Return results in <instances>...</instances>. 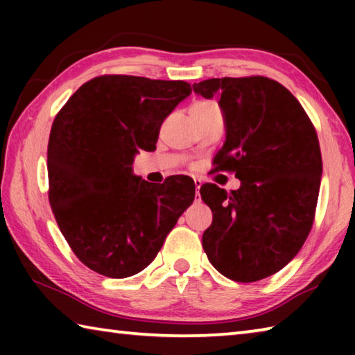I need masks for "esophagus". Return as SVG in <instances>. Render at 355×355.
Segmentation results:
<instances>
[{
	"label": "esophagus",
	"mask_w": 355,
	"mask_h": 355,
	"mask_svg": "<svg viewBox=\"0 0 355 355\" xmlns=\"http://www.w3.org/2000/svg\"><path fill=\"white\" fill-rule=\"evenodd\" d=\"M194 184H196V200H200V186H202V180H200V178H194Z\"/></svg>",
	"instance_id": "1"
}]
</instances>
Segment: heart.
Returning <instances> with one entry per match:
<instances>
[{"instance_id": "b5f03b06", "label": "heart", "mask_w": 355, "mask_h": 355, "mask_svg": "<svg viewBox=\"0 0 355 355\" xmlns=\"http://www.w3.org/2000/svg\"><path fill=\"white\" fill-rule=\"evenodd\" d=\"M211 105H214L213 101H196V103L191 107H205V106H211Z\"/></svg>"}]
</instances>
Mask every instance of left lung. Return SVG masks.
<instances>
[{"label":"left lung","instance_id":"1","mask_svg":"<svg viewBox=\"0 0 355 355\" xmlns=\"http://www.w3.org/2000/svg\"><path fill=\"white\" fill-rule=\"evenodd\" d=\"M192 89L205 98L219 95L227 139L214 164L241 180L230 194L202 184L213 211L203 250L227 279H266L297 255L313 227L322 172L316 130L297 98L271 78H211Z\"/></svg>","mask_w":355,"mask_h":355}]
</instances>
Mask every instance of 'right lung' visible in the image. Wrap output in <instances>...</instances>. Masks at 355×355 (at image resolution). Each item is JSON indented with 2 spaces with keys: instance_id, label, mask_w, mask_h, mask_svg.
<instances>
[{
  "instance_id": "1",
  "label": "right lung",
  "mask_w": 355,
  "mask_h": 355,
  "mask_svg": "<svg viewBox=\"0 0 355 355\" xmlns=\"http://www.w3.org/2000/svg\"><path fill=\"white\" fill-rule=\"evenodd\" d=\"M191 94L186 81L101 75L56 114L48 141V200L83 264L125 279L155 260L194 200V182L153 186L135 177L139 150H153L164 119Z\"/></svg>"
}]
</instances>
